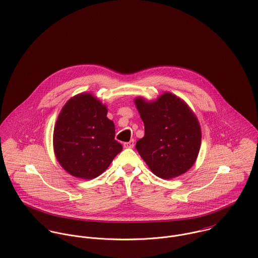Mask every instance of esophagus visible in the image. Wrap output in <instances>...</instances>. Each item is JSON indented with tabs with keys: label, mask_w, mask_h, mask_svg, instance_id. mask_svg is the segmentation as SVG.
I'll return each mask as SVG.
<instances>
[{
	"label": "esophagus",
	"mask_w": 258,
	"mask_h": 258,
	"mask_svg": "<svg viewBox=\"0 0 258 258\" xmlns=\"http://www.w3.org/2000/svg\"><path fill=\"white\" fill-rule=\"evenodd\" d=\"M123 147H124L125 149H133V148L135 147V141L132 140V141L127 142V143H124V144H123Z\"/></svg>",
	"instance_id": "1"
}]
</instances>
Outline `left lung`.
<instances>
[{
	"label": "left lung",
	"mask_w": 258,
	"mask_h": 258,
	"mask_svg": "<svg viewBox=\"0 0 258 258\" xmlns=\"http://www.w3.org/2000/svg\"><path fill=\"white\" fill-rule=\"evenodd\" d=\"M145 124V137L136 148L156 176L170 179L196 162L202 144L200 122L181 99L164 93L157 100H135Z\"/></svg>",
	"instance_id": "obj_1"
}]
</instances>
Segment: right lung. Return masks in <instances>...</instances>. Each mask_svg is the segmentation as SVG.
Listing matches in <instances>:
<instances>
[{
  "label": "right lung",
  "mask_w": 258,
  "mask_h": 258,
  "mask_svg": "<svg viewBox=\"0 0 258 258\" xmlns=\"http://www.w3.org/2000/svg\"><path fill=\"white\" fill-rule=\"evenodd\" d=\"M106 113V106L88 93L73 97L61 108L53 130V152L70 174L83 179L98 177L121 152Z\"/></svg>",
  "instance_id": "right-lung-1"
}]
</instances>
